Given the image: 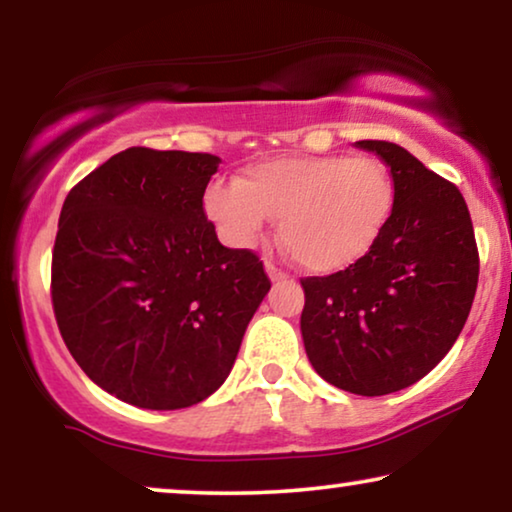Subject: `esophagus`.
Segmentation results:
<instances>
[{
	"mask_svg": "<svg viewBox=\"0 0 512 512\" xmlns=\"http://www.w3.org/2000/svg\"><path fill=\"white\" fill-rule=\"evenodd\" d=\"M265 272H268L272 282H279V279H286V272H284V270H279L277 265L272 263V261H265Z\"/></svg>",
	"mask_w": 512,
	"mask_h": 512,
	"instance_id": "1",
	"label": "esophagus"
}]
</instances>
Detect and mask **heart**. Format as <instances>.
<instances>
[{"label":"heart","instance_id":"b5f03b06","mask_svg":"<svg viewBox=\"0 0 512 512\" xmlns=\"http://www.w3.org/2000/svg\"><path fill=\"white\" fill-rule=\"evenodd\" d=\"M396 186L370 156H282L249 165L240 179L214 181L205 212L233 247H254L272 216L279 242L312 275L359 265L387 228Z\"/></svg>","mask_w":512,"mask_h":512}]
</instances>
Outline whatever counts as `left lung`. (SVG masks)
<instances>
[{"mask_svg":"<svg viewBox=\"0 0 512 512\" xmlns=\"http://www.w3.org/2000/svg\"><path fill=\"white\" fill-rule=\"evenodd\" d=\"M387 163L396 202L380 242L338 275L303 277L300 331L314 370L359 396L401 391L438 366L478 289V244L459 188L403 149L363 139Z\"/></svg>","mask_w":512,"mask_h":512,"instance_id":"obj_1","label":"left lung"}]
</instances>
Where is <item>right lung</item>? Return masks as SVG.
Wrapping results in <instances>:
<instances>
[{
	"instance_id": "add662e5",
	"label": "right lung",
	"mask_w": 512,
	"mask_h": 512,
	"mask_svg": "<svg viewBox=\"0 0 512 512\" xmlns=\"http://www.w3.org/2000/svg\"><path fill=\"white\" fill-rule=\"evenodd\" d=\"M212 153L132 146L62 205L51 298L69 354L97 387L149 410L205 401L226 382L270 291L251 249H228L202 195Z\"/></svg>"
}]
</instances>
